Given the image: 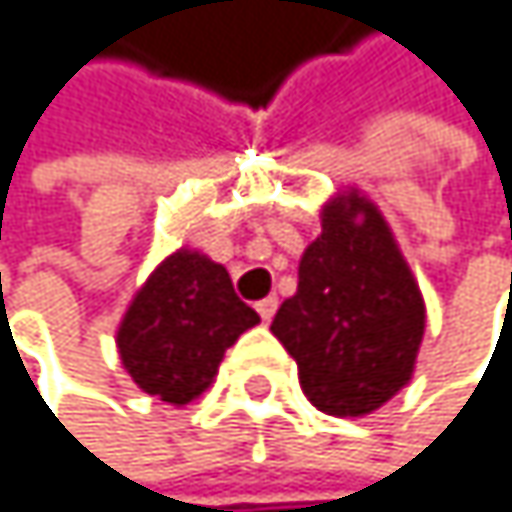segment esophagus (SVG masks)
<instances>
[{"instance_id":"34e87169","label":"esophagus","mask_w":512,"mask_h":512,"mask_svg":"<svg viewBox=\"0 0 512 512\" xmlns=\"http://www.w3.org/2000/svg\"><path fill=\"white\" fill-rule=\"evenodd\" d=\"M276 309H279V297H264V300L258 303V312H261L264 321H270V318L276 315Z\"/></svg>"}]
</instances>
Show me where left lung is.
Segmentation results:
<instances>
[{
    "instance_id": "left-lung-1",
    "label": "left lung",
    "mask_w": 512,
    "mask_h": 512,
    "mask_svg": "<svg viewBox=\"0 0 512 512\" xmlns=\"http://www.w3.org/2000/svg\"><path fill=\"white\" fill-rule=\"evenodd\" d=\"M270 331L297 361L303 394L327 416H367L413 376L425 300L382 212L358 191L321 209L297 294Z\"/></svg>"
}]
</instances>
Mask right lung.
<instances>
[{
	"instance_id": "1",
	"label": "right lung",
	"mask_w": 512,
	"mask_h": 512,
	"mask_svg": "<svg viewBox=\"0 0 512 512\" xmlns=\"http://www.w3.org/2000/svg\"><path fill=\"white\" fill-rule=\"evenodd\" d=\"M261 321L230 273L194 248H178L136 291L118 327V352L133 382L172 407L200 397L224 352Z\"/></svg>"
}]
</instances>
